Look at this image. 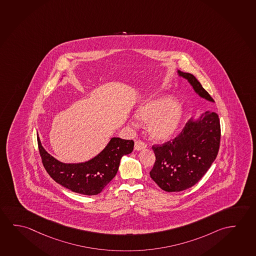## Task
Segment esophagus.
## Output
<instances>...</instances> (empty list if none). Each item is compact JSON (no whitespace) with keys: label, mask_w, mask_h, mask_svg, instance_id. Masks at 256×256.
Segmentation results:
<instances>
[{"label":"esophagus","mask_w":256,"mask_h":256,"mask_svg":"<svg viewBox=\"0 0 256 256\" xmlns=\"http://www.w3.org/2000/svg\"><path fill=\"white\" fill-rule=\"evenodd\" d=\"M146 148V144L144 142H142V140H136L135 142V144H134V150H144Z\"/></svg>","instance_id":"34e87169"}]
</instances>
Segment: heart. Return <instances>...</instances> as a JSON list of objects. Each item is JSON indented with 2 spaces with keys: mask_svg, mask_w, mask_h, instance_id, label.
<instances>
[{
  "mask_svg": "<svg viewBox=\"0 0 256 256\" xmlns=\"http://www.w3.org/2000/svg\"><path fill=\"white\" fill-rule=\"evenodd\" d=\"M180 104L170 97L144 102L136 111L138 121L148 124V132L156 142H167L174 137L183 118Z\"/></svg>",
  "mask_w": 256,
  "mask_h": 256,
  "instance_id": "heart-1",
  "label": "heart"
}]
</instances>
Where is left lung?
Listing matches in <instances>:
<instances>
[{"instance_id": "obj_1", "label": "left lung", "mask_w": 256, "mask_h": 256, "mask_svg": "<svg viewBox=\"0 0 256 256\" xmlns=\"http://www.w3.org/2000/svg\"><path fill=\"white\" fill-rule=\"evenodd\" d=\"M180 78L186 79L196 94L206 100L214 102L196 78L177 70ZM220 126L218 114L208 110L192 118L172 142L154 145V166L150 174L154 182L167 192L185 190L198 182L218 154Z\"/></svg>"}]
</instances>
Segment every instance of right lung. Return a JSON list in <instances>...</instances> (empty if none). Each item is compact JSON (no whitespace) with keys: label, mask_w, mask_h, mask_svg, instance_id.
<instances>
[{"label":"right lung","mask_w":256,"mask_h":256,"mask_svg":"<svg viewBox=\"0 0 256 256\" xmlns=\"http://www.w3.org/2000/svg\"><path fill=\"white\" fill-rule=\"evenodd\" d=\"M39 151L45 170L61 186L82 195L100 193L118 172L120 160L134 150L132 140L113 137L104 150L86 162L66 164L45 150L37 137Z\"/></svg>","instance_id":"1"}]
</instances>
